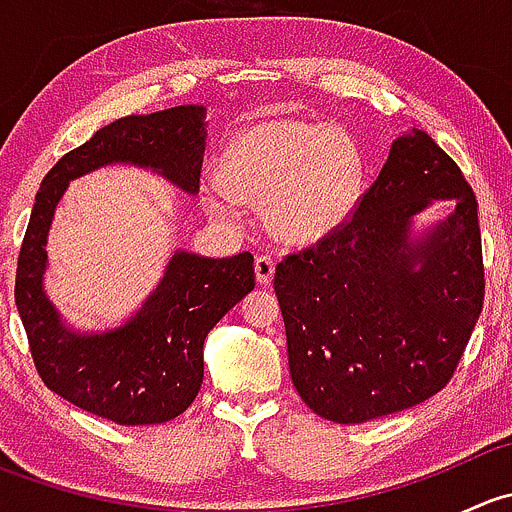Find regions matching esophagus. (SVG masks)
Masks as SVG:
<instances>
[{"label":"esophagus","instance_id":"34e87169","mask_svg":"<svg viewBox=\"0 0 512 512\" xmlns=\"http://www.w3.org/2000/svg\"><path fill=\"white\" fill-rule=\"evenodd\" d=\"M272 277H275V262H272V257H267V255L255 257V280H257V285H270Z\"/></svg>","mask_w":512,"mask_h":512}]
</instances>
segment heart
<instances>
[{"mask_svg": "<svg viewBox=\"0 0 512 512\" xmlns=\"http://www.w3.org/2000/svg\"><path fill=\"white\" fill-rule=\"evenodd\" d=\"M225 185L208 183L213 218L237 220V199L265 203L272 235L309 245L332 235L359 200L364 163L352 136L322 123L267 118L242 128L220 160Z\"/></svg>", "mask_w": 512, "mask_h": 512, "instance_id": "obj_1", "label": "heart"}]
</instances>
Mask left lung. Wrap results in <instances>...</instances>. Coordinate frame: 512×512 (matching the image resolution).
Returning <instances> with one entry per match:
<instances>
[{
  "label": "left lung",
  "instance_id": "obj_1",
  "mask_svg": "<svg viewBox=\"0 0 512 512\" xmlns=\"http://www.w3.org/2000/svg\"><path fill=\"white\" fill-rule=\"evenodd\" d=\"M438 199L443 221L417 227ZM289 374L327 421L366 423L448 384L483 309L478 203L461 168L411 128L347 225L275 270Z\"/></svg>",
  "mask_w": 512,
  "mask_h": 512
}]
</instances>
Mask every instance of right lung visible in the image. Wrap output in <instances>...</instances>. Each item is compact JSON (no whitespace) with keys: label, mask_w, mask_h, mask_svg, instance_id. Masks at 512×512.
Listing matches in <instances>:
<instances>
[{"label":"right lung","mask_w":512,"mask_h":512,"mask_svg":"<svg viewBox=\"0 0 512 512\" xmlns=\"http://www.w3.org/2000/svg\"><path fill=\"white\" fill-rule=\"evenodd\" d=\"M205 106H175L126 116L66 153L41 180L17 265L19 317L41 381L61 399L121 426L180 416L203 384V344L210 329L255 289L250 252L205 257L175 250L156 289L118 327L76 329L44 289L49 230L71 180L106 165L151 170L198 195Z\"/></svg>","instance_id":"obj_1"}]
</instances>
